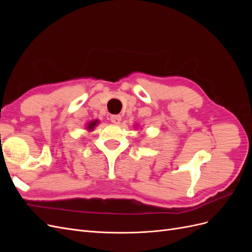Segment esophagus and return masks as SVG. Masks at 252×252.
<instances>
[{
	"label": "esophagus",
	"instance_id": "34e87169",
	"mask_svg": "<svg viewBox=\"0 0 252 252\" xmlns=\"http://www.w3.org/2000/svg\"><path fill=\"white\" fill-rule=\"evenodd\" d=\"M121 120H122L121 117L120 116H116V114L110 117V121H111V123H113V124H119L120 122H121Z\"/></svg>",
	"mask_w": 252,
	"mask_h": 252
}]
</instances>
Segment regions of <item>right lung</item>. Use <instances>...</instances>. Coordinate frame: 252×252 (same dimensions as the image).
Masks as SVG:
<instances>
[{"label": "right lung", "instance_id": "1", "mask_svg": "<svg viewBox=\"0 0 252 252\" xmlns=\"http://www.w3.org/2000/svg\"><path fill=\"white\" fill-rule=\"evenodd\" d=\"M97 122L98 121H93V122H90V123L88 124V130H93V129L95 127V125L97 124Z\"/></svg>", "mask_w": 252, "mask_h": 252}]
</instances>
